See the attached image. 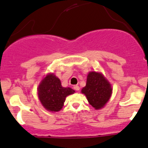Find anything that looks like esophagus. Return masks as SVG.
Returning <instances> with one entry per match:
<instances>
[{"instance_id": "obj_1", "label": "esophagus", "mask_w": 148, "mask_h": 148, "mask_svg": "<svg viewBox=\"0 0 148 148\" xmlns=\"http://www.w3.org/2000/svg\"><path fill=\"white\" fill-rule=\"evenodd\" d=\"M73 88H74V89L75 91H78V90H79V87L78 85H75L74 87H73Z\"/></svg>"}]
</instances>
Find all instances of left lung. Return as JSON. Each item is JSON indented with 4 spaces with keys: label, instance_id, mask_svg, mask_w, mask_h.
<instances>
[{
    "label": "left lung",
    "instance_id": "1",
    "mask_svg": "<svg viewBox=\"0 0 148 148\" xmlns=\"http://www.w3.org/2000/svg\"><path fill=\"white\" fill-rule=\"evenodd\" d=\"M112 89L111 84L101 73L95 71L87 75L86 86L81 92L87 97L88 102L96 110L102 108L110 99Z\"/></svg>",
    "mask_w": 148,
    "mask_h": 148
}]
</instances>
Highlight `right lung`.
<instances>
[{
	"label": "right lung",
	"instance_id": "add662e5",
	"mask_svg": "<svg viewBox=\"0 0 148 148\" xmlns=\"http://www.w3.org/2000/svg\"><path fill=\"white\" fill-rule=\"evenodd\" d=\"M74 93L71 88L63 87L60 79L54 73L47 74L38 87V95L41 104L51 112L61 110L66 96Z\"/></svg>",
	"mask_w": 148,
	"mask_h": 148
}]
</instances>
